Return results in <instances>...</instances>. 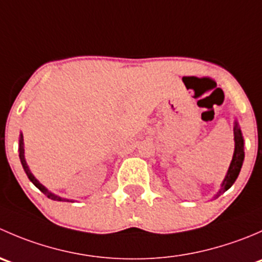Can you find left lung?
Segmentation results:
<instances>
[{
    "instance_id": "left-lung-1",
    "label": "left lung",
    "mask_w": 262,
    "mask_h": 262,
    "mask_svg": "<svg viewBox=\"0 0 262 262\" xmlns=\"http://www.w3.org/2000/svg\"><path fill=\"white\" fill-rule=\"evenodd\" d=\"M233 136H234L233 157H232L228 171H227L226 176H224L223 181H222L221 189H219V191L214 195V199H216L219 195L223 194L224 191H227V190L234 184V181L237 180V178H238L239 175V171H241L242 168V163H244V160H245V139H244V136H242L241 128H239V124L238 121H237V119H234Z\"/></svg>"
}]
</instances>
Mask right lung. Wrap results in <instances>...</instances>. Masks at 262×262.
<instances>
[{"mask_svg": "<svg viewBox=\"0 0 262 262\" xmlns=\"http://www.w3.org/2000/svg\"><path fill=\"white\" fill-rule=\"evenodd\" d=\"M18 157H20L21 165H23V168H24V171H25L26 176H28V178H29V180L33 182V184L35 185V186L38 187V189L40 190V191L43 192V194H46L47 196L49 198V199L57 200V202H73V200L66 199V198H62V196H59V195H55L54 192L49 191V190L47 189V187L44 186L43 184H40L38 179H36L35 176L33 175V172H31V171H30V168H29V166H28V162H26V160H25V149H24V137H23V133H20V138H18Z\"/></svg>", "mask_w": 262, "mask_h": 262, "instance_id": "add662e5", "label": "right lung"}]
</instances>
